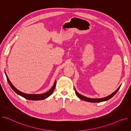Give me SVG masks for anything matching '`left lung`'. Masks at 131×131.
<instances>
[{
	"mask_svg": "<svg viewBox=\"0 0 131 131\" xmlns=\"http://www.w3.org/2000/svg\"><path fill=\"white\" fill-rule=\"evenodd\" d=\"M121 86L117 89V90L114 92L112 94H111V95H109L108 96H107V97H105V98H97V99H92V98H87V97H84V96L80 94H79L77 91L76 90H75V93H76L77 95L78 96V97L82 99L83 100H84V101H88V102H102V101H106V100H108L109 99H111V98H112L113 96L118 92V91L119 90V89L121 87Z\"/></svg>",
	"mask_w": 131,
	"mask_h": 131,
	"instance_id": "8db88e82",
	"label": "left lung"
}]
</instances>
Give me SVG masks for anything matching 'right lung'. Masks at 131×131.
Returning a JSON list of instances; mask_svg holds the SVG:
<instances>
[{
	"label": "right lung",
	"mask_w": 131,
	"mask_h": 131,
	"mask_svg": "<svg viewBox=\"0 0 131 131\" xmlns=\"http://www.w3.org/2000/svg\"><path fill=\"white\" fill-rule=\"evenodd\" d=\"M6 78L7 80V81L8 82V83L9 84V85L10 86V87L12 88V89L17 94H18V95L22 96L23 98L28 99V100H43L47 98H48L52 93L53 91L54 90L55 86H56V82L55 81L53 85V86L51 88L50 90L49 91H48L47 92L45 93H43V94H26L24 93H23L22 92L19 91V90H18L16 88H15L14 86L11 82H10V81L9 80L7 76V75H6Z\"/></svg>",
	"instance_id": "add662e5"
}]
</instances>
